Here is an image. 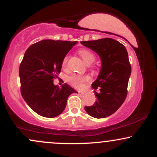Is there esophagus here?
Wrapping results in <instances>:
<instances>
[{"label":"esophagus","instance_id":"obj_1","mask_svg":"<svg viewBox=\"0 0 157 157\" xmlns=\"http://www.w3.org/2000/svg\"><path fill=\"white\" fill-rule=\"evenodd\" d=\"M78 93H79V94H80V95L86 94V92H85V91H79Z\"/></svg>","mask_w":157,"mask_h":157}]
</instances>
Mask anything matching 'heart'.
I'll return each instance as SVG.
<instances>
[{
  "label": "heart",
  "mask_w": 157,
  "mask_h": 157,
  "mask_svg": "<svg viewBox=\"0 0 157 157\" xmlns=\"http://www.w3.org/2000/svg\"><path fill=\"white\" fill-rule=\"evenodd\" d=\"M79 55L81 56L82 59L87 65L91 64L95 60V56L91 51L88 49H80L78 52ZM68 60V56L66 55L63 57L62 61L63 68H66L67 67ZM89 80L88 76H80V75H74L68 77V82L71 86L76 89H80L83 86L84 82H87Z\"/></svg>",
  "instance_id": "b5f03b06"
}]
</instances>
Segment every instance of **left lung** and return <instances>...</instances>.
I'll return each mask as SVG.
<instances>
[{"label": "left lung", "instance_id": "obj_1", "mask_svg": "<svg viewBox=\"0 0 157 157\" xmlns=\"http://www.w3.org/2000/svg\"><path fill=\"white\" fill-rule=\"evenodd\" d=\"M80 43L100 56L102 65L97 80L91 84L97 100L93 105L85 106V110L94 118L107 117L117 111L127 96L131 73L127 50L109 37Z\"/></svg>", "mask_w": 157, "mask_h": 157}]
</instances>
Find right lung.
I'll list each match as a JSON object with an SVG mask.
<instances>
[{"label": "right lung", "instance_id": "add662e5", "mask_svg": "<svg viewBox=\"0 0 157 157\" xmlns=\"http://www.w3.org/2000/svg\"><path fill=\"white\" fill-rule=\"evenodd\" d=\"M77 43L43 40L25 52L19 68L21 95L40 116L53 118L60 115L66 108L68 97L77 93L68 84L60 88L53 82L60 72L63 59Z\"/></svg>", "mask_w": 157, "mask_h": 157}]
</instances>
